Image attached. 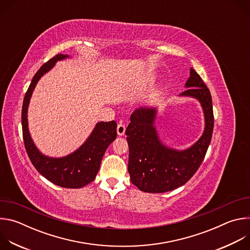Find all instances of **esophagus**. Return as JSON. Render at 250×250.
Listing matches in <instances>:
<instances>
[{"mask_svg":"<svg viewBox=\"0 0 250 250\" xmlns=\"http://www.w3.org/2000/svg\"><path fill=\"white\" fill-rule=\"evenodd\" d=\"M117 132H118V135L119 136H123L125 135V125L124 124H119L118 125V127H117Z\"/></svg>","mask_w":250,"mask_h":250,"instance_id":"34e87169","label":"esophagus"}]
</instances>
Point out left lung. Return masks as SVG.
I'll use <instances>...</instances> for the list:
<instances>
[{
  "mask_svg": "<svg viewBox=\"0 0 250 250\" xmlns=\"http://www.w3.org/2000/svg\"><path fill=\"white\" fill-rule=\"evenodd\" d=\"M185 88L179 96L198 100L205 118L204 132L192 146L178 150L163 144L155 126L156 106H140L130 116L125 130L129 148L127 170L131 183L142 192L164 193L183 186L205 158L213 129L211 96L193 68Z\"/></svg>",
  "mask_w": 250,
  "mask_h": 250,
  "instance_id": "left-lung-1",
  "label": "left lung"
}]
</instances>
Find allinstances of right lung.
<instances>
[{"label": "right lung", "instance_id": "add662e5", "mask_svg": "<svg viewBox=\"0 0 250 250\" xmlns=\"http://www.w3.org/2000/svg\"><path fill=\"white\" fill-rule=\"evenodd\" d=\"M69 57L70 56L67 54H57L44 63L33 76L23 99L21 125L24 146L35 169L48 181L57 186L78 189L95 180L106 148L117 137V123L115 121L97 123L84 144L74 152L63 157H50L42 154L34 145L28 130L27 123L29 101L38 82L54 67L57 61Z\"/></svg>", "mask_w": 250, "mask_h": 250}]
</instances>
